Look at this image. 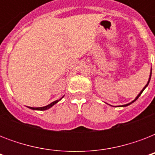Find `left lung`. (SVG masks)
<instances>
[{
	"label": "left lung",
	"instance_id": "left-lung-1",
	"mask_svg": "<svg viewBox=\"0 0 155 155\" xmlns=\"http://www.w3.org/2000/svg\"><path fill=\"white\" fill-rule=\"evenodd\" d=\"M151 71H152V70H151ZM150 77H151V72H150V79H149V81H148V83H147V85H146V86H145V87H144V88H143V89H142V91H141V92H140L139 94H138V96H137V97H136V98H135V100H134V101H132V102H131V103H130V104H124V105H122V106H124V107H125V106H128V105H130V104L134 103V102L135 101H137V98H138V97H139L140 96H141V94H142V92H143V91H144V89H145V88H146V87H147V86H148V84H149V82H150Z\"/></svg>",
	"mask_w": 155,
	"mask_h": 155
}]
</instances>
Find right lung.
Masks as SVG:
<instances>
[{"label":"right lung","instance_id":"right-lung-1","mask_svg":"<svg viewBox=\"0 0 155 155\" xmlns=\"http://www.w3.org/2000/svg\"><path fill=\"white\" fill-rule=\"evenodd\" d=\"M62 99V98H61ZM60 99V100H61ZM60 100H58V101H60ZM58 101H55L52 102V103L49 104L47 106H44V107H40V108H32V107H29L30 108H31V109H35V110H47V109H48V108H50L51 107H52V106L54 105V104H55Z\"/></svg>","mask_w":155,"mask_h":155}]
</instances>
